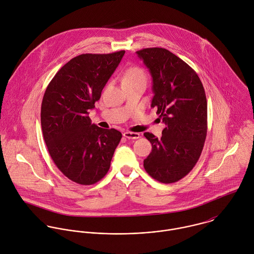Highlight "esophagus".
Listing matches in <instances>:
<instances>
[{"instance_id": "obj_1", "label": "esophagus", "mask_w": 254, "mask_h": 254, "mask_svg": "<svg viewBox=\"0 0 254 254\" xmlns=\"http://www.w3.org/2000/svg\"><path fill=\"white\" fill-rule=\"evenodd\" d=\"M123 136L127 139H133V140H136V139H139L141 136L139 133H135V132H130V131H127V132H124L123 133Z\"/></svg>"}]
</instances>
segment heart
<instances>
[{
  "mask_svg": "<svg viewBox=\"0 0 254 254\" xmlns=\"http://www.w3.org/2000/svg\"><path fill=\"white\" fill-rule=\"evenodd\" d=\"M138 81H146V75L143 68L139 66H132L124 73L123 84Z\"/></svg>",
  "mask_w": 254,
  "mask_h": 254,
  "instance_id": "obj_1",
  "label": "heart"
}]
</instances>
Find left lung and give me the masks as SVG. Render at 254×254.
<instances>
[{
    "label": "left lung",
    "instance_id": "obj_1",
    "mask_svg": "<svg viewBox=\"0 0 254 254\" xmlns=\"http://www.w3.org/2000/svg\"><path fill=\"white\" fill-rule=\"evenodd\" d=\"M152 77L151 107L165 124L160 139L145 132L151 152L146 173L163 184L181 180L196 164L206 139L207 101L196 72L163 48L137 52Z\"/></svg>",
    "mask_w": 254,
    "mask_h": 254
}]
</instances>
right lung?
Returning a JSON list of instances; mask_svg holds the SVG:
<instances>
[{"instance_id": "1", "label": "right lung", "mask_w": 254, "mask_h": 254, "mask_svg": "<svg viewBox=\"0 0 254 254\" xmlns=\"http://www.w3.org/2000/svg\"><path fill=\"white\" fill-rule=\"evenodd\" d=\"M125 51L83 54L65 64L49 83L41 125L49 153L62 173L80 185L102 180L122 134L91 123L90 110L120 64Z\"/></svg>"}]
</instances>
